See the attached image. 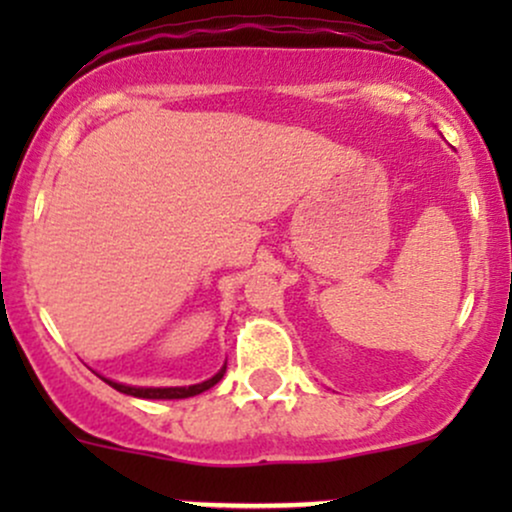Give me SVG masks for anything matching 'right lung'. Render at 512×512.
<instances>
[{"label":"right lung","instance_id":"1","mask_svg":"<svg viewBox=\"0 0 512 512\" xmlns=\"http://www.w3.org/2000/svg\"><path fill=\"white\" fill-rule=\"evenodd\" d=\"M223 373H226V366H223L219 373L214 375V378L204 380V383L190 385V387H132V385L115 383V380H108V378H103V380L110 387H115L117 392H122V395H132V397H142V399H185V397H195V395H199V392L214 387L223 378Z\"/></svg>","mask_w":512,"mask_h":512}]
</instances>
